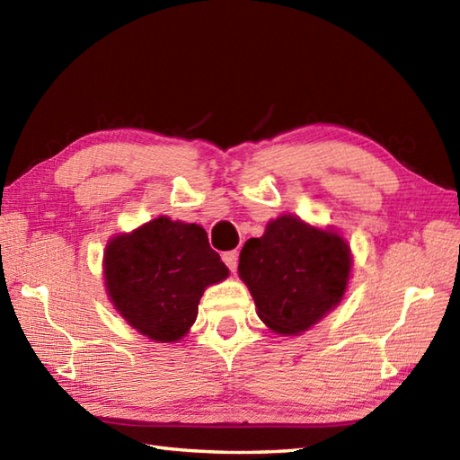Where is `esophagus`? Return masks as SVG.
Instances as JSON below:
<instances>
[{
    "mask_svg": "<svg viewBox=\"0 0 460 460\" xmlns=\"http://www.w3.org/2000/svg\"><path fill=\"white\" fill-rule=\"evenodd\" d=\"M223 262L229 266L231 272H234V270H237V264H239V252L237 251L226 252V254H223Z\"/></svg>",
    "mask_w": 460,
    "mask_h": 460,
    "instance_id": "34e87169",
    "label": "esophagus"
}]
</instances>
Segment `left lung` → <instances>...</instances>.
<instances>
[{
    "mask_svg": "<svg viewBox=\"0 0 460 460\" xmlns=\"http://www.w3.org/2000/svg\"><path fill=\"white\" fill-rule=\"evenodd\" d=\"M352 270L349 243L333 227L309 226L297 216L266 223L244 243L239 279L256 315L279 335H300L343 302Z\"/></svg>",
    "mask_w": 460,
    "mask_h": 460,
    "instance_id": "left-lung-1",
    "label": "left lung"
}]
</instances>
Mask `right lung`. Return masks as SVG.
Returning <instances> with one entry per match:
<instances>
[{"mask_svg":"<svg viewBox=\"0 0 460 460\" xmlns=\"http://www.w3.org/2000/svg\"><path fill=\"white\" fill-rule=\"evenodd\" d=\"M227 276L204 227L166 216L113 234L103 251V284L113 309L156 343L184 337L206 288Z\"/></svg>","mask_w":460,"mask_h":460,"instance_id":"right-lung-1","label":"right lung"}]
</instances>
